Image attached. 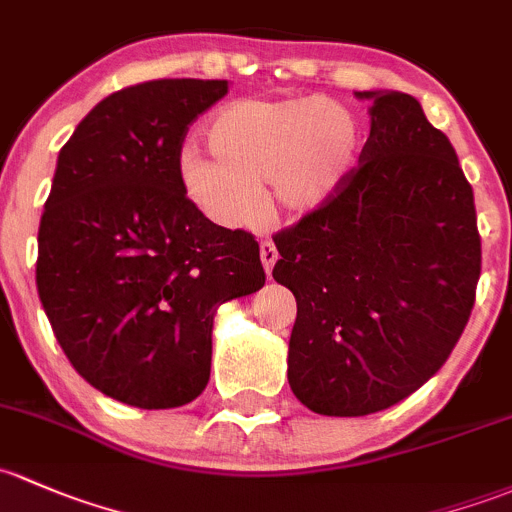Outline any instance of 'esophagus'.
Here are the masks:
<instances>
[{"mask_svg":"<svg viewBox=\"0 0 512 512\" xmlns=\"http://www.w3.org/2000/svg\"><path fill=\"white\" fill-rule=\"evenodd\" d=\"M277 247L272 245V242H260V260H262V267H265V272H267V277H270V272H272V267H274V262H277Z\"/></svg>","mask_w":512,"mask_h":512,"instance_id":"1","label":"esophagus"}]
</instances>
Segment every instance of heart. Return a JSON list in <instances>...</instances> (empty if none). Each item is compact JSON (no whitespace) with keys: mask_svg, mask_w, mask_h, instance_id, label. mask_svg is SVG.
Masks as SVG:
<instances>
[{"mask_svg":"<svg viewBox=\"0 0 512 512\" xmlns=\"http://www.w3.org/2000/svg\"><path fill=\"white\" fill-rule=\"evenodd\" d=\"M203 134L216 159L188 144L179 181L208 218L228 228L255 223L260 186L279 211H319L343 191L363 152L353 112L324 98L230 102Z\"/></svg>","mask_w":512,"mask_h":512,"instance_id":"b5f03b06","label":"heart"}]
</instances>
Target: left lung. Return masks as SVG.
Listing matches in <instances>:
<instances>
[{"label":"left lung","mask_w":512,"mask_h":512,"mask_svg":"<svg viewBox=\"0 0 512 512\" xmlns=\"http://www.w3.org/2000/svg\"><path fill=\"white\" fill-rule=\"evenodd\" d=\"M370 137L343 191L274 235L297 299L287 378L301 405L363 417L446 363L481 277L473 191L444 132L397 90H363Z\"/></svg>","instance_id":"left-lung-1"}]
</instances>
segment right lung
<instances>
[{"label":"right lung","mask_w":512,"mask_h":512,"mask_svg":"<svg viewBox=\"0 0 512 512\" xmlns=\"http://www.w3.org/2000/svg\"><path fill=\"white\" fill-rule=\"evenodd\" d=\"M228 80L164 78L98 102L58 152L36 287L56 341L102 395L188 405L211 378L213 316L265 284L260 245L211 223L179 181L188 125Z\"/></svg>","instance_id":"right-lung-1"}]
</instances>
